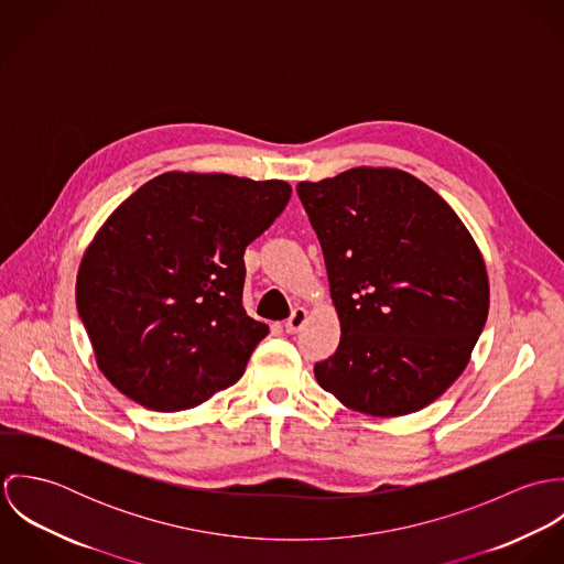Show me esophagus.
<instances>
[{"label":"esophagus","mask_w":564,"mask_h":564,"mask_svg":"<svg viewBox=\"0 0 564 564\" xmlns=\"http://www.w3.org/2000/svg\"><path fill=\"white\" fill-rule=\"evenodd\" d=\"M306 323H308V311H306V308H295L293 315L284 322V329H286L289 334H295V332H300Z\"/></svg>","instance_id":"obj_1"}]
</instances>
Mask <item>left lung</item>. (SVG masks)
Here are the masks:
<instances>
[{
    "instance_id": "1",
    "label": "left lung",
    "mask_w": 564,
    "mask_h": 564,
    "mask_svg": "<svg viewBox=\"0 0 564 564\" xmlns=\"http://www.w3.org/2000/svg\"><path fill=\"white\" fill-rule=\"evenodd\" d=\"M322 242L340 343L315 365L323 391L369 416L438 400L488 317L482 251L454 208L402 169L354 166L300 182Z\"/></svg>"
}]
</instances>
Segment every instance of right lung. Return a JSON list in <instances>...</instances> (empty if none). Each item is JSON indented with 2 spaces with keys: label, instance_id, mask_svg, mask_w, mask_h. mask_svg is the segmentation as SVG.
<instances>
[{
  "label": "right lung",
  "instance_id": "obj_1",
  "mask_svg": "<svg viewBox=\"0 0 564 564\" xmlns=\"http://www.w3.org/2000/svg\"><path fill=\"white\" fill-rule=\"evenodd\" d=\"M289 197L284 180L169 171L112 210L82 256L76 304L119 393L177 412L241 380L269 334L242 308V253Z\"/></svg>",
  "mask_w": 564,
  "mask_h": 564
}]
</instances>
